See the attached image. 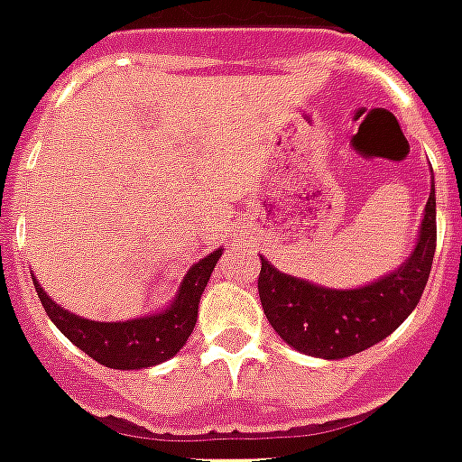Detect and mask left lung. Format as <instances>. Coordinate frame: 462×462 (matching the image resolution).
<instances>
[{
    "label": "left lung",
    "instance_id": "8db88e82",
    "mask_svg": "<svg viewBox=\"0 0 462 462\" xmlns=\"http://www.w3.org/2000/svg\"><path fill=\"white\" fill-rule=\"evenodd\" d=\"M436 254V188L404 264L357 289H328L283 274L262 257L259 299L276 336L310 357L343 360L392 336L421 299Z\"/></svg>",
    "mask_w": 462,
    "mask_h": 462
}]
</instances>
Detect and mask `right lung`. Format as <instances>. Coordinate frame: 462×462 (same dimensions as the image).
I'll use <instances>...</instances> for the list:
<instances>
[{"label":"right lung","instance_id":"right-lung-1","mask_svg":"<svg viewBox=\"0 0 462 462\" xmlns=\"http://www.w3.org/2000/svg\"><path fill=\"white\" fill-rule=\"evenodd\" d=\"M222 247L190 266L169 306L132 320H90L58 306L33 276L46 316L63 336L92 360L112 370H146L171 360L186 345L198 320V303Z\"/></svg>","mask_w":462,"mask_h":462}]
</instances>
